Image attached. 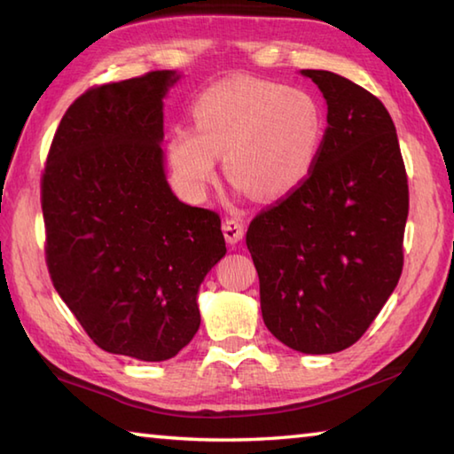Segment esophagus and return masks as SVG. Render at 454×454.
Returning a JSON list of instances; mask_svg holds the SVG:
<instances>
[{"mask_svg": "<svg viewBox=\"0 0 454 454\" xmlns=\"http://www.w3.org/2000/svg\"><path fill=\"white\" fill-rule=\"evenodd\" d=\"M223 235H225V239H227V243L235 245L237 241H241V239H243V235H245V227H243L241 221H237V219H227L225 223H223Z\"/></svg>", "mask_w": 454, "mask_h": 454, "instance_id": "esophagus-1", "label": "esophagus"}]
</instances>
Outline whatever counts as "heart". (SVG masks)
<instances>
[{"label":"heart","instance_id":"b5f03b06","mask_svg":"<svg viewBox=\"0 0 454 454\" xmlns=\"http://www.w3.org/2000/svg\"><path fill=\"white\" fill-rule=\"evenodd\" d=\"M195 130L177 128L169 161L187 190L201 193L225 153L231 182L259 200L286 198L318 164L326 113L310 90L267 79L219 82L193 105Z\"/></svg>","mask_w":454,"mask_h":454}]
</instances>
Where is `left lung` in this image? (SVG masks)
Returning a JSON list of instances; mask_svg holds the SVG:
<instances>
[{
	"mask_svg": "<svg viewBox=\"0 0 454 454\" xmlns=\"http://www.w3.org/2000/svg\"><path fill=\"white\" fill-rule=\"evenodd\" d=\"M328 105L310 177L247 231L272 336L302 354L360 340L403 270L407 172L383 102L330 71H302Z\"/></svg>",
	"mask_w": 454,
	"mask_h": 454,
	"instance_id": "obj_1",
	"label": "left lung"
}]
</instances>
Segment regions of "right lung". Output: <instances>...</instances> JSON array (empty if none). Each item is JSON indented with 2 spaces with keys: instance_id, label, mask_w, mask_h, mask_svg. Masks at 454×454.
Returning <instances> with one entry per match:
<instances>
[{
  "instance_id": "add662e5",
  "label": "right lung",
  "mask_w": 454,
  "mask_h": 454,
  "mask_svg": "<svg viewBox=\"0 0 454 454\" xmlns=\"http://www.w3.org/2000/svg\"><path fill=\"white\" fill-rule=\"evenodd\" d=\"M176 81L152 71L84 90L41 176L51 282L94 344L144 362L190 344L200 285L227 253L219 213L166 182L161 97Z\"/></svg>"
}]
</instances>
